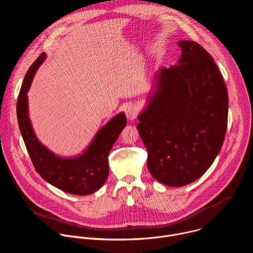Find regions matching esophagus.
Returning <instances> with one entry per match:
<instances>
[{"instance_id":"1","label":"esophagus","mask_w":253,"mask_h":253,"mask_svg":"<svg viewBox=\"0 0 253 253\" xmlns=\"http://www.w3.org/2000/svg\"><path fill=\"white\" fill-rule=\"evenodd\" d=\"M125 114H126V117L127 119L129 120H134L136 119L137 115H138V109L134 106V105H129L126 110H125Z\"/></svg>"}]
</instances>
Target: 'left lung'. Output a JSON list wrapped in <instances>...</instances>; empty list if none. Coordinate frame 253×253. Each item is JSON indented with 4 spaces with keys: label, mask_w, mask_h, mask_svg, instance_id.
Returning <instances> with one entry per match:
<instances>
[{
    "label": "left lung",
    "mask_w": 253,
    "mask_h": 253,
    "mask_svg": "<svg viewBox=\"0 0 253 253\" xmlns=\"http://www.w3.org/2000/svg\"><path fill=\"white\" fill-rule=\"evenodd\" d=\"M176 65L160 68L138 115L147 167L158 182L181 187L212 165L224 141L228 95L213 58L193 41H180Z\"/></svg>",
    "instance_id": "1"
}]
</instances>
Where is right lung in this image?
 <instances>
[{"mask_svg": "<svg viewBox=\"0 0 253 253\" xmlns=\"http://www.w3.org/2000/svg\"><path fill=\"white\" fill-rule=\"evenodd\" d=\"M42 53L29 68L17 102V117L22 137L33 165L51 185L74 195H89L100 189L109 175L108 155L127 124L124 112L111 118L93 137L87 148L76 156L62 157L41 143L29 116L28 92L36 72L46 60Z\"/></svg>", "mask_w": 253, "mask_h": 253, "instance_id": "add662e5", "label": "right lung"}]
</instances>
